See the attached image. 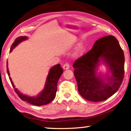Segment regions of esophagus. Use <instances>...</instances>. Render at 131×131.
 Segmentation results:
<instances>
[{"label": "esophagus", "mask_w": 131, "mask_h": 131, "mask_svg": "<svg viewBox=\"0 0 131 131\" xmlns=\"http://www.w3.org/2000/svg\"><path fill=\"white\" fill-rule=\"evenodd\" d=\"M69 68H70L69 65V63H65V64H64L63 66V69H65V70L69 69Z\"/></svg>", "instance_id": "obj_1"}]
</instances>
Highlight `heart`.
Segmentation results:
<instances>
[{
    "label": "heart",
    "instance_id": "1",
    "mask_svg": "<svg viewBox=\"0 0 131 131\" xmlns=\"http://www.w3.org/2000/svg\"><path fill=\"white\" fill-rule=\"evenodd\" d=\"M83 49H84V44L83 43L78 44V45L76 46V48H75L73 53V55L74 57L77 56V55L80 54V53L83 51Z\"/></svg>",
    "mask_w": 131,
    "mask_h": 131
}]
</instances>
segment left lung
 Returning a JSON list of instances; mask_svg holds the SVG:
<instances>
[{
	"instance_id": "obj_1",
	"label": "left lung",
	"mask_w": 131,
	"mask_h": 131,
	"mask_svg": "<svg viewBox=\"0 0 131 131\" xmlns=\"http://www.w3.org/2000/svg\"><path fill=\"white\" fill-rule=\"evenodd\" d=\"M124 52L114 36H105L97 40L89 52L77 59L73 65L78 91L86 100L105 101L114 94L124 76ZM103 63L105 74L97 72Z\"/></svg>"
}]
</instances>
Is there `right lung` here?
I'll return each instance as SVG.
<instances>
[{
	"instance_id": "1",
	"label": "right lung",
	"mask_w": 131,
	"mask_h": 131,
	"mask_svg": "<svg viewBox=\"0 0 131 131\" xmlns=\"http://www.w3.org/2000/svg\"><path fill=\"white\" fill-rule=\"evenodd\" d=\"M28 39V37L25 36L18 37L11 46L10 52H12L13 50L19 44H20L21 42L27 40ZM7 72L8 76L9 77L11 83H12L13 88H14L15 91L16 92L18 96L20 97L21 99L24 101L27 102L28 103L31 104V105L40 106L47 105L54 99L55 96H56V92L57 91L58 81L62 74L63 73V69L62 67H61L60 64H57V65L51 68L49 72H48L47 78H46L43 90L38 95L33 96L23 94L17 88H15L12 79L10 77L7 61Z\"/></svg>"
}]
</instances>
